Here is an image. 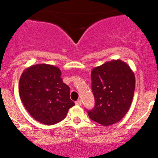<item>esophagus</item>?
<instances>
[{"mask_svg":"<svg viewBox=\"0 0 158 158\" xmlns=\"http://www.w3.org/2000/svg\"><path fill=\"white\" fill-rule=\"evenodd\" d=\"M76 105H77V106H81V101L80 100V99H78L77 101H76Z\"/></svg>","mask_w":158,"mask_h":158,"instance_id":"1","label":"esophagus"}]
</instances>
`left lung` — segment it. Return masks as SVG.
<instances>
[{
  "label": "left lung",
  "instance_id": "8db88e82",
  "mask_svg": "<svg viewBox=\"0 0 158 158\" xmlns=\"http://www.w3.org/2000/svg\"><path fill=\"white\" fill-rule=\"evenodd\" d=\"M95 106L90 119L102 126L119 122L131 106L135 88V73L124 61H106L91 71Z\"/></svg>",
  "mask_w": 158,
  "mask_h": 158
}]
</instances>
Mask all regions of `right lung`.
I'll list each match as a JSON object with an SVG mask.
<instances>
[{
	"instance_id": "add662e5",
	"label": "right lung",
	"mask_w": 158,
	"mask_h": 158,
	"mask_svg": "<svg viewBox=\"0 0 158 158\" xmlns=\"http://www.w3.org/2000/svg\"><path fill=\"white\" fill-rule=\"evenodd\" d=\"M61 75L57 67L39 64L25 69L20 78L19 94L23 106L35 120L44 125L61 122L75 105Z\"/></svg>"
}]
</instances>
